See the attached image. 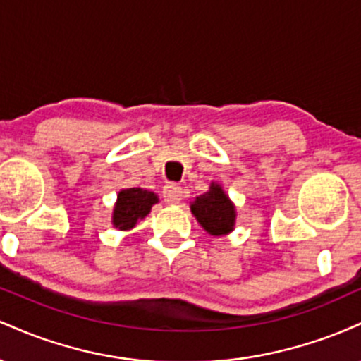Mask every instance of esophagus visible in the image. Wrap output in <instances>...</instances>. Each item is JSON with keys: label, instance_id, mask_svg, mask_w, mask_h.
<instances>
[{"label": "esophagus", "instance_id": "34e87169", "mask_svg": "<svg viewBox=\"0 0 361 361\" xmlns=\"http://www.w3.org/2000/svg\"><path fill=\"white\" fill-rule=\"evenodd\" d=\"M181 193H183V190H181V186H178L175 183H168L166 186L163 188V197H164V202L169 205H175L178 202L181 200Z\"/></svg>", "mask_w": 361, "mask_h": 361}]
</instances>
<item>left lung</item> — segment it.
<instances>
[{
    "instance_id": "left-lung-1",
    "label": "left lung",
    "mask_w": 361,
    "mask_h": 361,
    "mask_svg": "<svg viewBox=\"0 0 361 361\" xmlns=\"http://www.w3.org/2000/svg\"><path fill=\"white\" fill-rule=\"evenodd\" d=\"M190 209L210 235H226L234 229L235 207L215 181L210 183L209 192L195 198Z\"/></svg>"
}]
</instances>
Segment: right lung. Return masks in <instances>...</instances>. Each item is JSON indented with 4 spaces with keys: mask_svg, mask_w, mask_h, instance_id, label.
Wrapping results in <instances>:
<instances>
[{
    "mask_svg": "<svg viewBox=\"0 0 361 361\" xmlns=\"http://www.w3.org/2000/svg\"><path fill=\"white\" fill-rule=\"evenodd\" d=\"M159 198L156 193L142 188L120 190L117 195V204L114 207L111 222L120 231H128L151 212L152 205L157 204Z\"/></svg>",
    "mask_w": 361,
    "mask_h": 361,
    "instance_id": "1",
    "label": "right lung"
}]
</instances>
